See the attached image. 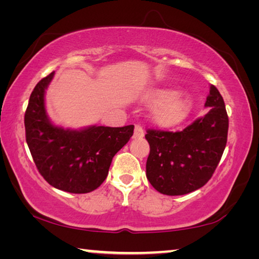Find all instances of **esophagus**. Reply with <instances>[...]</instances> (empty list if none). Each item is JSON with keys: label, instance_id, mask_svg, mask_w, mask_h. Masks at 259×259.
Returning <instances> with one entry per match:
<instances>
[{"label": "esophagus", "instance_id": "1", "mask_svg": "<svg viewBox=\"0 0 259 259\" xmlns=\"http://www.w3.org/2000/svg\"><path fill=\"white\" fill-rule=\"evenodd\" d=\"M144 136V129L142 125L137 124L135 126V133H134V138H140Z\"/></svg>", "mask_w": 259, "mask_h": 259}]
</instances>
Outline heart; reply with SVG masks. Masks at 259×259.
Segmentation results:
<instances>
[{
  "label": "heart",
  "instance_id": "heart-1",
  "mask_svg": "<svg viewBox=\"0 0 259 259\" xmlns=\"http://www.w3.org/2000/svg\"><path fill=\"white\" fill-rule=\"evenodd\" d=\"M152 103L159 104L153 111V120L160 125H171L185 115L190 108V98L171 89H159L148 96Z\"/></svg>",
  "mask_w": 259,
  "mask_h": 259
}]
</instances>
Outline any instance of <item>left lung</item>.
Wrapping results in <instances>:
<instances>
[{"label": "left lung", "mask_w": 259, "mask_h": 259, "mask_svg": "<svg viewBox=\"0 0 259 259\" xmlns=\"http://www.w3.org/2000/svg\"><path fill=\"white\" fill-rule=\"evenodd\" d=\"M204 106L209 108L181 131L147 129L150 144L146 177L157 192L184 195L208 183L224 153L229 116L222 95L214 85Z\"/></svg>", "instance_id": "1"}]
</instances>
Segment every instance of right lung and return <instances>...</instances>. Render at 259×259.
<instances>
[{
	"mask_svg": "<svg viewBox=\"0 0 259 259\" xmlns=\"http://www.w3.org/2000/svg\"><path fill=\"white\" fill-rule=\"evenodd\" d=\"M54 74L43 77L30 94L25 112L26 142L38 172L51 186L75 194L93 192L106 179L114 155L134 135V125L81 130L54 125L45 105Z\"/></svg>",
	"mask_w": 259,
	"mask_h": 259,
	"instance_id": "obj_1",
	"label": "right lung"
}]
</instances>
